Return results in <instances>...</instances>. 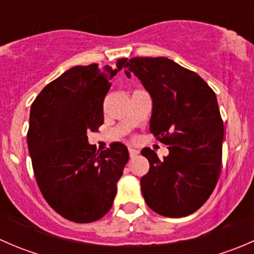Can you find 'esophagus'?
Masks as SVG:
<instances>
[{"instance_id": "34e87169", "label": "esophagus", "mask_w": 254, "mask_h": 254, "mask_svg": "<svg viewBox=\"0 0 254 254\" xmlns=\"http://www.w3.org/2000/svg\"><path fill=\"white\" fill-rule=\"evenodd\" d=\"M139 150H136V148H132V147H129V155L130 157H136L137 155H139Z\"/></svg>"}]
</instances>
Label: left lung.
Here are the masks:
<instances>
[{"mask_svg": "<svg viewBox=\"0 0 254 254\" xmlns=\"http://www.w3.org/2000/svg\"><path fill=\"white\" fill-rule=\"evenodd\" d=\"M124 67L150 93V131L170 151L163 160L151 148L141 151L150 162L140 181L143 199L162 216H188L209 199L221 171L224 122L216 94L167 58H132Z\"/></svg>", "mask_w": 254, "mask_h": 254, "instance_id": "left-lung-1", "label": "left lung"}]
</instances>
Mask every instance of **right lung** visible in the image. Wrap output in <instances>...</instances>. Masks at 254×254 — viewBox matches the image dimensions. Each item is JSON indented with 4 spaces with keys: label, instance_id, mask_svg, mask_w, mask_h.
<instances>
[{
    "label": "right lung",
    "instance_id": "add662e5",
    "mask_svg": "<svg viewBox=\"0 0 254 254\" xmlns=\"http://www.w3.org/2000/svg\"><path fill=\"white\" fill-rule=\"evenodd\" d=\"M117 68L75 66L47 84L30 107L28 150L38 187L58 214L78 224L111 210L117 183L129 160L122 142L97 151L87 132L103 124V102Z\"/></svg>",
    "mask_w": 254,
    "mask_h": 254
}]
</instances>
